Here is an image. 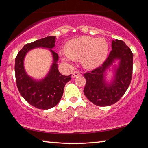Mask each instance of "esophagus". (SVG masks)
<instances>
[{"instance_id":"esophagus-1","label":"esophagus","mask_w":148,"mask_h":148,"mask_svg":"<svg viewBox=\"0 0 148 148\" xmlns=\"http://www.w3.org/2000/svg\"><path fill=\"white\" fill-rule=\"evenodd\" d=\"M80 75H81V73H80L79 72H78V71H74V72H72V77H73V78H74V77H76L77 76H80Z\"/></svg>"}]
</instances>
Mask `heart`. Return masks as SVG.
I'll list each match as a JSON object with an SVG mask.
<instances>
[{
	"label": "heart",
	"instance_id": "b5f03b06",
	"mask_svg": "<svg viewBox=\"0 0 148 148\" xmlns=\"http://www.w3.org/2000/svg\"><path fill=\"white\" fill-rule=\"evenodd\" d=\"M108 53V44L103 38H95L82 36L70 40L66 50L59 52L62 59L66 62L82 58V64L87 69H95L106 59Z\"/></svg>",
	"mask_w": 148,
	"mask_h": 148
}]
</instances>
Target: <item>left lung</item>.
<instances>
[{
    "mask_svg": "<svg viewBox=\"0 0 148 148\" xmlns=\"http://www.w3.org/2000/svg\"><path fill=\"white\" fill-rule=\"evenodd\" d=\"M108 57L101 66L84 74L86 79L84 92L92 103L99 106H110L117 102L131 84L133 66V53L131 49L120 40L112 42ZM120 59L114 82L109 85L105 82L103 73L114 59Z\"/></svg>",
    "mask_w": 148,
    "mask_h": 148,
    "instance_id": "8db88e82",
    "label": "left lung"
}]
</instances>
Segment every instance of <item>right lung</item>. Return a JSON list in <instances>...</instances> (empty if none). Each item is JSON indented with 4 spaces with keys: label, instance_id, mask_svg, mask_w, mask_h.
<instances>
[{
    "label": "right lung",
    "instance_id": "right-lung-1",
    "mask_svg": "<svg viewBox=\"0 0 148 148\" xmlns=\"http://www.w3.org/2000/svg\"><path fill=\"white\" fill-rule=\"evenodd\" d=\"M56 36H47L27 44L18 52L15 59V74L17 89L23 99L32 106L41 110L51 108L59 103L63 94L64 87L71 79V74L68 76L60 73L57 61L59 56L52 49L53 63L49 74L41 81H35L26 74L23 67V59L30 49L36 47L53 48Z\"/></svg>",
    "mask_w": 148,
    "mask_h": 148
}]
</instances>
